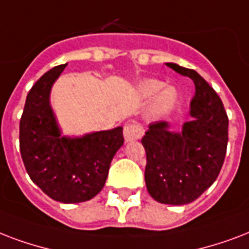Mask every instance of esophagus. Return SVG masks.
Listing matches in <instances>:
<instances>
[{
	"mask_svg": "<svg viewBox=\"0 0 249 249\" xmlns=\"http://www.w3.org/2000/svg\"><path fill=\"white\" fill-rule=\"evenodd\" d=\"M144 135V128H142L139 123H127L124 124L123 128V136L126 142H132V140H138Z\"/></svg>",
	"mask_w": 249,
	"mask_h": 249,
	"instance_id": "34e87169",
	"label": "esophagus"
}]
</instances>
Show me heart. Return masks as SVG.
I'll list each match as a JSON object with an SVG mask.
<instances>
[{
    "mask_svg": "<svg viewBox=\"0 0 249 249\" xmlns=\"http://www.w3.org/2000/svg\"><path fill=\"white\" fill-rule=\"evenodd\" d=\"M163 86L165 84L162 82L156 80V79H148V80L140 83L139 89L144 97L149 98L157 94L151 107L152 117H162L175 107L177 97H178L177 90L173 87H165L162 90Z\"/></svg>",
    "mask_w": 249,
    "mask_h": 249,
    "instance_id": "heart-1",
    "label": "heart"
}]
</instances>
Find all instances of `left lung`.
Masks as SVG:
<instances>
[{"instance_id":"obj_1","label":"left lung","mask_w":249,"mask_h":249,"mask_svg":"<svg viewBox=\"0 0 249 249\" xmlns=\"http://www.w3.org/2000/svg\"><path fill=\"white\" fill-rule=\"evenodd\" d=\"M166 66L194 80L191 119L180 132L169 123L149 124L142 144L146 153V190L156 201L184 205L214 183L226 156L229 118L221 98L195 70L177 63Z\"/></svg>"}]
</instances>
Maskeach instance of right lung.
<instances>
[{"label": "right lung", "mask_w": 249, "mask_h": 249, "mask_svg": "<svg viewBox=\"0 0 249 249\" xmlns=\"http://www.w3.org/2000/svg\"><path fill=\"white\" fill-rule=\"evenodd\" d=\"M66 66L45 72L27 94L19 123V146L32 182L55 201L72 204L90 200L103 190L111 160L124 139L122 127L82 138L61 136L49 96Z\"/></svg>", "instance_id": "add662e5"}]
</instances>
